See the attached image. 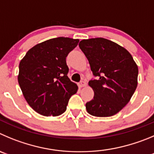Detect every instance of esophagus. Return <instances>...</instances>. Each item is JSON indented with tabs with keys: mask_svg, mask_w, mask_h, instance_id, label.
Returning <instances> with one entry per match:
<instances>
[{
	"mask_svg": "<svg viewBox=\"0 0 154 154\" xmlns=\"http://www.w3.org/2000/svg\"><path fill=\"white\" fill-rule=\"evenodd\" d=\"M78 86L80 88H82V87H84L87 86V84H86V82L84 81V80H82V81H80V83L78 84Z\"/></svg>",
	"mask_w": 154,
	"mask_h": 154,
	"instance_id": "1",
	"label": "esophagus"
}]
</instances>
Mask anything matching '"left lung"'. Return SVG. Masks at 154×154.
<instances>
[{
    "label": "left lung",
    "mask_w": 154,
    "mask_h": 154,
    "mask_svg": "<svg viewBox=\"0 0 154 154\" xmlns=\"http://www.w3.org/2000/svg\"><path fill=\"white\" fill-rule=\"evenodd\" d=\"M79 47L97 77L89 81L94 97L86 103L87 112L97 117L114 116L128 104L137 88V65L125 48L106 38L84 39Z\"/></svg>",
    "instance_id": "1"
}]
</instances>
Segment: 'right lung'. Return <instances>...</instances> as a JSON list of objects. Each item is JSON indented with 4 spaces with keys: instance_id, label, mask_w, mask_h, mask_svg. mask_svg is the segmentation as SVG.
Wrapping results in <instances>:
<instances>
[{
    "instance_id": "add662e5",
    "label": "right lung",
    "mask_w": 154,
    "mask_h": 154,
    "mask_svg": "<svg viewBox=\"0 0 154 154\" xmlns=\"http://www.w3.org/2000/svg\"><path fill=\"white\" fill-rule=\"evenodd\" d=\"M79 39L57 37L29 50L19 65L18 83L26 100L36 112L57 116L66 111L77 84L67 77L66 57Z\"/></svg>"
}]
</instances>
